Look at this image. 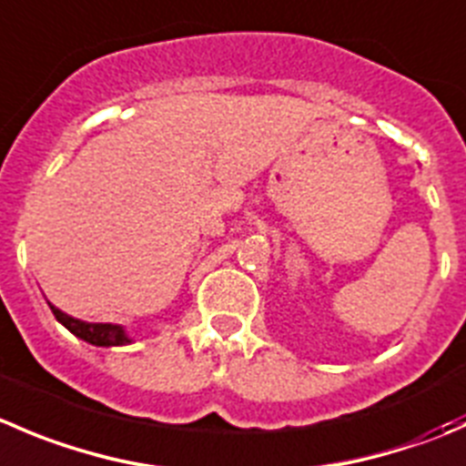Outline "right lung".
Masks as SVG:
<instances>
[{"label":"right lung","mask_w":466,"mask_h":466,"mask_svg":"<svg viewBox=\"0 0 466 466\" xmlns=\"http://www.w3.org/2000/svg\"><path fill=\"white\" fill-rule=\"evenodd\" d=\"M49 309H52V314L56 316L58 323H63L72 334H75V337L84 339V341L93 343V346H123V343L132 341L120 325L86 323V320L72 319V316L63 314V311L58 309V307H54L52 302H49Z\"/></svg>","instance_id":"add662e5"}]
</instances>
